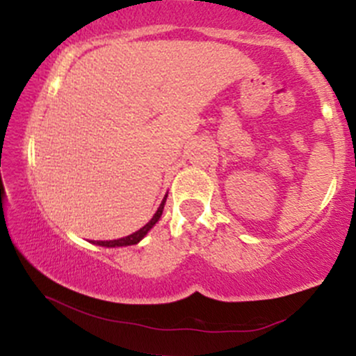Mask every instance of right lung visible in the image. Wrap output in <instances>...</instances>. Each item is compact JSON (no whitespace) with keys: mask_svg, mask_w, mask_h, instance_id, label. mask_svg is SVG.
I'll use <instances>...</instances> for the list:
<instances>
[{"mask_svg":"<svg viewBox=\"0 0 356 356\" xmlns=\"http://www.w3.org/2000/svg\"><path fill=\"white\" fill-rule=\"evenodd\" d=\"M165 199H167V195H165L164 199H162V204H161V206H159V209H157V212H155V214H154V218L150 219L149 222H147L144 227H140V229H138L137 232H134V234L127 236V238H122V239H113V241H97L95 244H99V246H105V248L132 246V244H137L138 241H140L142 238H144V236L147 234V232H149L150 229H152L154 224L157 222L159 219H161V216H162V209H164V204H165Z\"/></svg>","mask_w":356,"mask_h":356,"instance_id":"right-lung-1","label":"right lung"}]
</instances>
